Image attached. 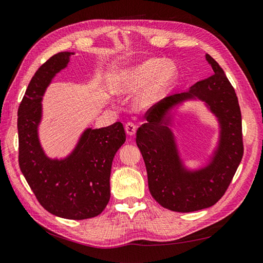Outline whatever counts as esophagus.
<instances>
[{"label":"esophagus","instance_id":"1","mask_svg":"<svg viewBox=\"0 0 263 263\" xmlns=\"http://www.w3.org/2000/svg\"><path fill=\"white\" fill-rule=\"evenodd\" d=\"M125 132H126L127 136H130V137L134 136V134H136V132H137V125L132 123V122H127L125 124Z\"/></svg>","mask_w":263,"mask_h":263}]
</instances>
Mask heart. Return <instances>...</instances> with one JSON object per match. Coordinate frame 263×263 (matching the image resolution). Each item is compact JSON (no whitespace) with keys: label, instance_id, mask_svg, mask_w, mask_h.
I'll list each match as a JSON object with an SVG mask.
<instances>
[{"label":"heart","instance_id":"heart-1","mask_svg":"<svg viewBox=\"0 0 263 263\" xmlns=\"http://www.w3.org/2000/svg\"><path fill=\"white\" fill-rule=\"evenodd\" d=\"M176 67L165 63L163 60L150 59L129 70L122 80L121 89L136 91L149 83L141 96L143 103H151L161 97L176 78Z\"/></svg>","mask_w":263,"mask_h":263}]
</instances>
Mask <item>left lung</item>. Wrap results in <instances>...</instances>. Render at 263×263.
I'll list each match as a JSON object with an SVG mask.
<instances>
[{"label":"left lung","instance_id":"8db88e82","mask_svg":"<svg viewBox=\"0 0 263 263\" xmlns=\"http://www.w3.org/2000/svg\"><path fill=\"white\" fill-rule=\"evenodd\" d=\"M214 74L189 91L166 97L145 113L146 122L137 131V144L146 167L151 196L160 205L176 212L210 208L222 198L243 157L242 120L237 94L224 71L205 55ZM199 98L217 117L220 137L212 161L202 170L187 171L179 159L168 112L186 99Z\"/></svg>","mask_w":263,"mask_h":263}]
</instances>
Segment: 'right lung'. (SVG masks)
I'll return each mask as SVG.
<instances>
[{"mask_svg":"<svg viewBox=\"0 0 263 263\" xmlns=\"http://www.w3.org/2000/svg\"><path fill=\"white\" fill-rule=\"evenodd\" d=\"M73 53L60 52L39 67L17 110L18 164L46 211L60 218L84 220L97 217L110 200V176L114 156L125 142L123 124L86 129L65 159H50L40 144L46 87L70 61Z\"/></svg>","mask_w":263,"mask_h":263,"instance_id":"right-lung-1","label":"right lung"}]
</instances>
